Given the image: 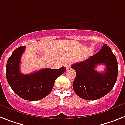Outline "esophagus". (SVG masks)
I'll return each mask as SVG.
<instances>
[{"mask_svg":"<svg viewBox=\"0 0 125 125\" xmlns=\"http://www.w3.org/2000/svg\"><path fill=\"white\" fill-rule=\"evenodd\" d=\"M65 65L66 69H69V68H70V67H71V63H69V62L66 63Z\"/></svg>","mask_w":125,"mask_h":125,"instance_id":"obj_1","label":"esophagus"}]
</instances>
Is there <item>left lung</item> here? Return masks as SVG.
Instances as JSON below:
<instances>
[{
	"label": "left lung",
	"instance_id": "1",
	"mask_svg": "<svg viewBox=\"0 0 125 125\" xmlns=\"http://www.w3.org/2000/svg\"><path fill=\"white\" fill-rule=\"evenodd\" d=\"M99 64L105 65V71L95 70ZM76 72L73 83L75 93L82 99L96 100L109 93L116 82L118 74L117 61L110 47L103 45L98 52L86 60L71 65Z\"/></svg>",
	"mask_w": 125,
	"mask_h": 125
}]
</instances>
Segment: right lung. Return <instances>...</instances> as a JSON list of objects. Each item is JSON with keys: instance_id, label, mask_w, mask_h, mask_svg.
Listing matches in <instances>:
<instances>
[{"instance_id": "1", "label": "right lung", "mask_w": 125, "mask_h": 125, "mask_svg": "<svg viewBox=\"0 0 125 125\" xmlns=\"http://www.w3.org/2000/svg\"><path fill=\"white\" fill-rule=\"evenodd\" d=\"M26 46L16 49L8 58L6 78L12 90L22 99L35 101L44 98L54 87L56 79L65 71L64 67L58 69H42L29 74L20 71V58Z\"/></svg>"}]
</instances>
